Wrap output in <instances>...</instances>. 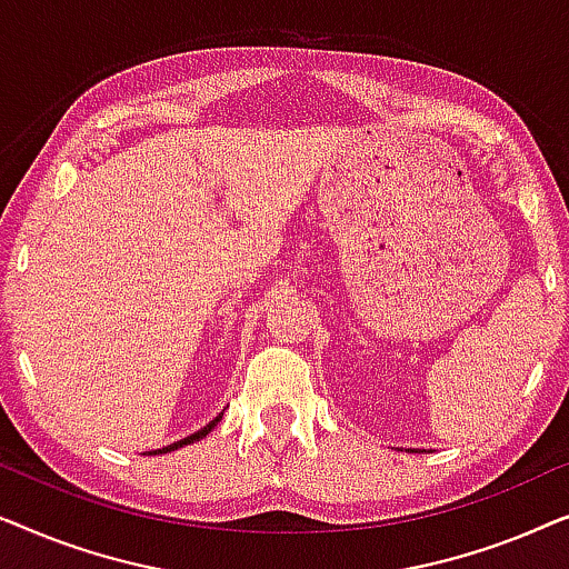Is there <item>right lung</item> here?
I'll return each mask as SVG.
<instances>
[{
  "label": "right lung",
  "instance_id": "1",
  "mask_svg": "<svg viewBox=\"0 0 569 569\" xmlns=\"http://www.w3.org/2000/svg\"><path fill=\"white\" fill-rule=\"evenodd\" d=\"M222 415H224V409L220 411V415H217V417L212 419V422L204 425V427H201V430H197V432H193V435H189V438H183V440H176V442H170V446L160 448V450H152V453H170V450H178V448H183V446H191V442H197V440H201V438H207V435L212 432L214 427H217V422H220Z\"/></svg>",
  "mask_w": 569,
  "mask_h": 569
}]
</instances>
